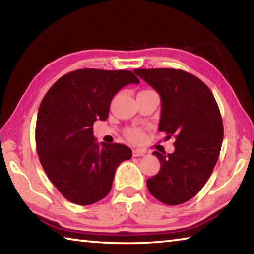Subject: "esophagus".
<instances>
[{
  "label": "esophagus",
  "instance_id": "1",
  "mask_svg": "<svg viewBox=\"0 0 254 254\" xmlns=\"http://www.w3.org/2000/svg\"><path fill=\"white\" fill-rule=\"evenodd\" d=\"M144 154H145L144 150H141V149L133 150V157H142Z\"/></svg>",
  "mask_w": 254,
  "mask_h": 254
}]
</instances>
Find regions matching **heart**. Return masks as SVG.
<instances>
[{"label": "heart", "instance_id": "heart-1", "mask_svg": "<svg viewBox=\"0 0 254 254\" xmlns=\"http://www.w3.org/2000/svg\"><path fill=\"white\" fill-rule=\"evenodd\" d=\"M127 135L133 142H140L144 136L143 131L140 130V128H130V130H127Z\"/></svg>", "mask_w": 254, "mask_h": 254}]
</instances>
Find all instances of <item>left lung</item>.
Instances as JSON below:
<instances>
[{
    "label": "left lung",
    "instance_id": "1",
    "mask_svg": "<svg viewBox=\"0 0 254 254\" xmlns=\"http://www.w3.org/2000/svg\"><path fill=\"white\" fill-rule=\"evenodd\" d=\"M161 98L158 130L174 136L175 151L153 154L159 173L147 180L154 198L166 205L191 199L204 187L220 156L224 128L213 93L198 77L173 68L134 69Z\"/></svg>",
    "mask_w": 254,
    "mask_h": 254
}]
</instances>
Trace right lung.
<instances>
[{
	"mask_svg": "<svg viewBox=\"0 0 254 254\" xmlns=\"http://www.w3.org/2000/svg\"><path fill=\"white\" fill-rule=\"evenodd\" d=\"M137 83L130 70L77 69L60 77L42 98L37 152L50 182L67 200L85 206L103 199L120 163L131 159L127 145L97 143L92 127L109 117L120 89Z\"/></svg>",
	"mask_w": 254,
	"mask_h": 254,
	"instance_id": "1",
	"label": "right lung"
}]
</instances>
